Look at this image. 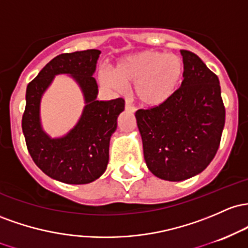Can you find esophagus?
Here are the masks:
<instances>
[{
  "label": "esophagus",
  "mask_w": 248,
  "mask_h": 248,
  "mask_svg": "<svg viewBox=\"0 0 248 248\" xmlns=\"http://www.w3.org/2000/svg\"><path fill=\"white\" fill-rule=\"evenodd\" d=\"M125 110L131 111V112H135V111H136V108L133 107V105L130 104L129 102H126V103H125Z\"/></svg>",
  "instance_id": "34e87169"
}]
</instances>
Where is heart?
<instances>
[{
	"mask_svg": "<svg viewBox=\"0 0 248 248\" xmlns=\"http://www.w3.org/2000/svg\"><path fill=\"white\" fill-rule=\"evenodd\" d=\"M184 62L179 56L144 50L122 58L112 71L101 70L98 78L104 87L124 93L133 85V93L141 105L158 107L168 102L180 87Z\"/></svg>",
	"mask_w": 248,
	"mask_h": 248,
	"instance_id": "obj_1",
	"label": "heart"
}]
</instances>
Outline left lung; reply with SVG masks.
I'll return each mask as SVG.
<instances>
[{"instance_id": "1", "label": "left lung", "mask_w": 248, "mask_h": 248, "mask_svg": "<svg viewBox=\"0 0 248 248\" xmlns=\"http://www.w3.org/2000/svg\"><path fill=\"white\" fill-rule=\"evenodd\" d=\"M180 52L184 79L177 93L164 104L136 112L147 168L169 182L188 179L207 168L225 125L218 76L196 54Z\"/></svg>"}]
</instances>
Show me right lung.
I'll use <instances>...</instances> for the list:
<instances>
[{"label":"right lung","instance_id":"add662e5","mask_svg":"<svg viewBox=\"0 0 248 248\" xmlns=\"http://www.w3.org/2000/svg\"><path fill=\"white\" fill-rule=\"evenodd\" d=\"M99 55L97 49L58 55L27 87L22 130L28 151L46 176L65 184H89L104 173L109 163L111 135L124 110L123 98L96 99L98 85L93 75ZM62 73L70 74L77 80L86 107L74 129L63 138L51 139L41 129L39 104L53 77Z\"/></svg>","mask_w":248,"mask_h":248}]
</instances>
